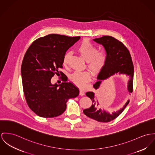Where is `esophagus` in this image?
<instances>
[{
  "mask_svg": "<svg viewBox=\"0 0 155 155\" xmlns=\"http://www.w3.org/2000/svg\"><path fill=\"white\" fill-rule=\"evenodd\" d=\"M80 95H81V96L85 95V92L83 90H80Z\"/></svg>",
  "mask_w": 155,
  "mask_h": 155,
  "instance_id": "34e87169",
  "label": "esophagus"
}]
</instances>
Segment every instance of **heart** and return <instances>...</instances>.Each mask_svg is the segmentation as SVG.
<instances>
[{
  "label": "heart",
  "mask_w": 155,
  "mask_h": 155,
  "mask_svg": "<svg viewBox=\"0 0 155 155\" xmlns=\"http://www.w3.org/2000/svg\"><path fill=\"white\" fill-rule=\"evenodd\" d=\"M81 57L87 62V67L93 74H97L102 70L107 62V54L104 51H98L94 45L88 41H84L77 48ZM71 55L67 52L63 57V65H67ZM72 81L79 87L83 88L90 78L91 74L88 71H75L70 75Z\"/></svg>",
  "instance_id": "obj_1"
}]
</instances>
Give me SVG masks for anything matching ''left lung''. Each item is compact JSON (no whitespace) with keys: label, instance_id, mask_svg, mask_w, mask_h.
I'll use <instances>...</instances> for the list:
<instances>
[{"label":"left lung","instance_id":"obj_1","mask_svg":"<svg viewBox=\"0 0 155 155\" xmlns=\"http://www.w3.org/2000/svg\"><path fill=\"white\" fill-rule=\"evenodd\" d=\"M93 41L103 45L107 54V62L104 67L100 72L97 77V82L93 87L97 90L103 81L110 78L111 77L119 74H125L129 76V80L127 85V90L130 94L133 91V83L134 75V67L130 54L123 43L114 38L110 36H104L101 38H95ZM93 102L91 106L84 109V113L87 117L100 122L107 123L115 119L123 112L129 103L128 100L123 107L116 111L110 113L108 111L101 108L98 109L97 106L99 104L96 100L95 94L89 91L85 93Z\"/></svg>","mask_w":155,"mask_h":155}]
</instances>
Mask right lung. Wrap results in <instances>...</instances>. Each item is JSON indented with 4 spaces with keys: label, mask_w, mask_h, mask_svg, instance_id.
<instances>
[{
    "label": "right lung",
    "mask_w": 155,
    "mask_h": 155,
    "mask_svg": "<svg viewBox=\"0 0 155 155\" xmlns=\"http://www.w3.org/2000/svg\"><path fill=\"white\" fill-rule=\"evenodd\" d=\"M80 39L49 34L37 39L26 51L21 66L24 95L29 108L38 116L51 118L62 114L68 99L79 95V89L72 83L58 85L52 77L62 67L67 51Z\"/></svg>",
    "instance_id": "right-lung-1"
}]
</instances>
